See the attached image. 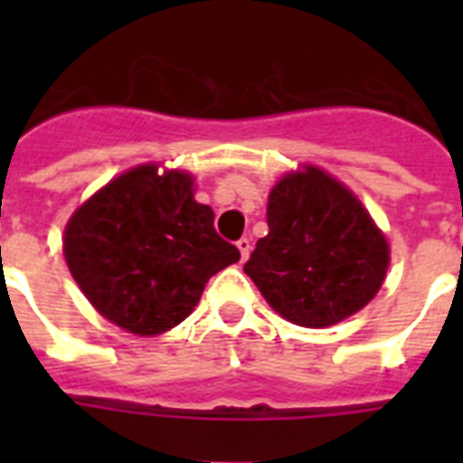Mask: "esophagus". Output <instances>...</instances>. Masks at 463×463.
Here are the masks:
<instances>
[{
  "label": "esophagus",
  "mask_w": 463,
  "mask_h": 463,
  "mask_svg": "<svg viewBox=\"0 0 463 463\" xmlns=\"http://www.w3.org/2000/svg\"><path fill=\"white\" fill-rule=\"evenodd\" d=\"M238 250H240V257H242V261H245L247 257H250V252H252V242H250V238H240Z\"/></svg>",
  "instance_id": "34e87169"
}]
</instances>
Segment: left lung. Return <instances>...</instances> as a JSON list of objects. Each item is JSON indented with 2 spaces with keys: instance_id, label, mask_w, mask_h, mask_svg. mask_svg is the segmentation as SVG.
I'll list each match as a JSON object with an SVG mask.
<instances>
[{
  "instance_id": "obj_1",
  "label": "left lung",
  "mask_w": 463,
  "mask_h": 463,
  "mask_svg": "<svg viewBox=\"0 0 463 463\" xmlns=\"http://www.w3.org/2000/svg\"><path fill=\"white\" fill-rule=\"evenodd\" d=\"M269 232L245 274L288 322L309 329L338 324L365 307L389 267V245L351 189L315 165L276 182Z\"/></svg>"
}]
</instances>
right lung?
<instances>
[{"instance_id": "obj_1", "label": "right lung", "mask_w": 463, "mask_h": 463, "mask_svg": "<svg viewBox=\"0 0 463 463\" xmlns=\"http://www.w3.org/2000/svg\"><path fill=\"white\" fill-rule=\"evenodd\" d=\"M64 260L112 324L156 336L192 315L203 286L240 260L194 199V177L158 165L127 170L69 218Z\"/></svg>"}]
</instances>
